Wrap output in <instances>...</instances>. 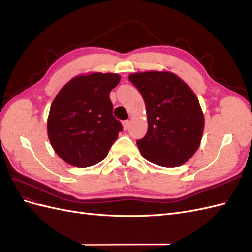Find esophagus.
I'll return each instance as SVG.
<instances>
[{"label":"esophagus","mask_w":252,"mask_h":252,"mask_svg":"<svg viewBox=\"0 0 252 252\" xmlns=\"http://www.w3.org/2000/svg\"><path fill=\"white\" fill-rule=\"evenodd\" d=\"M129 127H130V121H128V120L124 121V122H123V128H124V130H127V129H129Z\"/></svg>","instance_id":"obj_1"}]
</instances>
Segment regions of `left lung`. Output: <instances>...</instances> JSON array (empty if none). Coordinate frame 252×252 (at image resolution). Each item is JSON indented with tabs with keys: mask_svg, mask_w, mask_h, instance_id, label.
<instances>
[{
	"mask_svg": "<svg viewBox=\"0 0 252 252\" xmlns=\"http://www.w3.org/2000/svg\"><path fill=\"white\" fill-rule=\"evenodd\" d=\"M129 80L146 105L148 130L136 141L141 155L162 167L185 164L200 147L204 131V114L192 89L169 71L136 72Z\"/></svg>",
	"mask_w": 252,
	"mask_h": 252,
	"instance_id": "1",
	"label": "left lung"
}]
</instances>
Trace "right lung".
Instances as JSON below:
<instances>
[{"instance_id":"add662e5","label":"right lung","mask_w":252,"mask_h":252,"mask_svg":"<svg viewBox=\"0 0 252 252\" xmlns=\"http://www.w3.org/2000/svg\"><path fill=\"white\" fill-rule=\"evenodd\" d=\"M121 80L117 73L74 77L53 100L47 132L57 155L74 167L94 166L107 157L122 130L112 116L109 94Z\"/></svg>"}]
</instances>
